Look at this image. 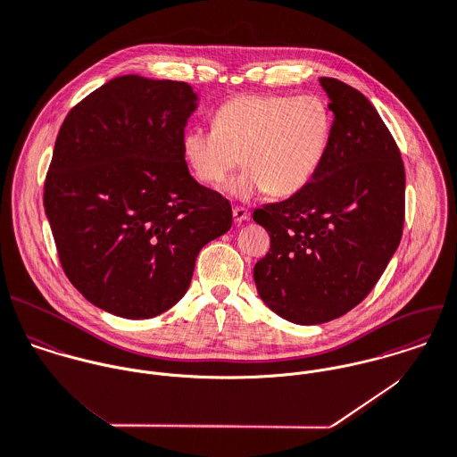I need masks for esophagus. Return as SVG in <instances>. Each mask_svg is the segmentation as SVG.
Wrapping results in <instances>:
<instances>
[{"mask_svg":"<svg viewBox=\"0 0 457 457\" xmlns=\"http://www.w3.org/2000/svg\"><path fill=\"white\" fill-rule=\"evenodd\" d=\"M232 214H234V221L236 223H243V221H246L250 218V212L245 207H234Z\"/></svg>","mask_w":457,"mask_h":457,"instance_id":"34e87169","label":"esophagus"}]
</instances>
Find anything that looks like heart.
<instances>
[{
	"label": "heart",
	"instance_id": "b5f03b06",
	"mask_svg": "<svg viewBox=\"0 0 457 457\" xmlns=\"http://www.w3.org/2000/svg\"><path fill=\"white\" fill-rule=\"evenodd\" d=\"M331 113L315 96H239L214 113V129L191 128L182 154L193 175L211 186L227 182L239 162L246 170L228 191L248 200L268 191L291 196L319 170L331 138Z\"/></svg>",
	"mask_w": 457,
	"mask_h": 457
}]
</instances>
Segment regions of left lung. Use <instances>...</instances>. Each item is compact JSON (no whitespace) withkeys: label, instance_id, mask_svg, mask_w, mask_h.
Wrapping results in <instances>:
<instances>
[{"label":"left lung","instance_id":"obj_1","mask_svg":"<svg viewBox=\"0 0 457 457\" xmlns=\"http://www.w3.org/2000/svg\"><path fill=\"white\" fill-rule=\"evenodd\" d=\"M333 112L326 155L302 191L253 211L271 248L253 268L261 300L296 324L347 313L374 289L404 225V164L356 88L320 78Z\"/></svg>","mask_w":457,"mask_h":457}]
</instances>
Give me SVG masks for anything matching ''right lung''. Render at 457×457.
<instances>
[{"label": "right lung", "mask_w": 457, "mask_h": 457, "mask_svg": "<svg viewBox=\"0 0 457 457\" xmlns=\"http://www.w3.org/2000/svg\"><path fill=\"white\" fill-rule=\"evenodd\" d=\"M187 83L119 76L65 117L44 186L62 268L90 302L151 319L187 291L198 252L232 225L227 198L187 170Z\"/></svg>", "instance_id": "add662e5"}]
</instances>
